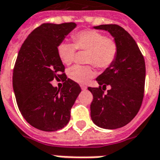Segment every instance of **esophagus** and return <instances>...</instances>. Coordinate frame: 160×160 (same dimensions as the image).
<instances>
[{
  "label": "esophagus",
  "mask_w": 160,
  "mask_h": 160,
  "mask_svg": "<svg viewBox=\"0 0 160 160\" xmlns=\"http://www.w3.org/2000/svg\"><path fill=\"white\" fill-rule=\"evenodd\" d=\"M80 87H81V89H82V90H86V89L87 88V86H85V85H80Z\"/></svg>",
  "instance_id": "34e87169"
}]
</instances>
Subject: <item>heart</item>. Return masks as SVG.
I'll return each mask as SVG.
<instances>
[{"label":"heart","mask_w":160,"mask_h":160,"mask_svg":"<svg viewBox=\"0 0 160 160\" xmlns=\"http://www.w3.org/2000/svg\"><path fill=\"white\" fill-rule=\"evenodd\" d=\"M73 43L62 42L57 46V54L64 65L73 62L76 49L87 50L86 62L100 69H105L114 62L118 52L117 41L94 30H84L72 36ZM70 79L77 83H87L94 75L90 65H75L68 71Z\"/></svg>","instance_id":"obj_1"}]
</instances>
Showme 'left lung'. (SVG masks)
<instances>
[{
	"instance_id": "obj_1",
	"label": "left lung",
	"mask_w": 160,
	"mask_h": 160,
	"mask_svg": "<svg viewBox=\"0 0 160 160\" xmlns=\"http://www.w3.org/2000/svg\"><path fill=\"white\" fill-rule=\"evenodd\" d=\"M95 29L111 33L117 41L115 62L98 77L99 87H88L93 99L91 118L97 126L115 129L128 124L136 116L144 97L146 65L137 43L127 31L118 25H100ZM111 87L107 94L103 90Z\"/></svg>"
}]
</instances>
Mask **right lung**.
<instances>
[{
  "instance_id": "right-lung-1",
  "label": "right lung",
  "mask_w": 160,
  "mask_h": 160,
  "mask_svg": "<svg viewBox=\"0 0 160 160\" xmlns=\"http://www.w3.org/2000/svg\"><path fill=\"white\" fill-rule=\"evenodd\" d=\"M76 27L73 22L46 23L33 30L23 42L17 56L12 87L23 118L42 131H56L70 120V111L81 92L79 84L68 79L57 46ZM63 81L62 88L50 84Z\"/></svg>"
}]
</instances>
